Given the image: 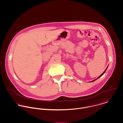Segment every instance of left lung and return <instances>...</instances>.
Segmentation results:
<instances>
[{"label": "left lung", "mask_w": 123, "mask_h": 123, "mask_svg": "<svg viewBox=\"0 0 123 123\" xmlns=\"http://www.w3.org/2000/svg\"><path fill=\"white\" fill-rule=\"evenodd\" d=\"M107 68H106V69H105V71H104V72H103V73H102V74H101V75H100V76H99V77H98V78H97V79H98V78H100V77H101V76H102V75H103V74H104V73H105V71H106V69H107ZM97 80V79H95V80H93V81H90V82H92V81H95V80Z\"/></svg>", "instance_id": "obj_1"}]
</instances>
